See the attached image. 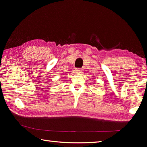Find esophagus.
Returning a JSON list of instances; mask_svg holds the SVG:
<instances>
[{
    "instance_id": "34e87169",
    "label": "esophagus",
    "mask_w": 147,
    "mask_h": 147,
    "mask_svg": "<svg viewBox=\"0 0 147 147\" xmlns=\"http://www.w3.org/2000/svg\"><path fill=\"white\" fill-rule=\"evenodd\" d=\"M75 72L76 73H78V74L82 73H83V69H76Z\"/></svg>"
}]
</instances>
